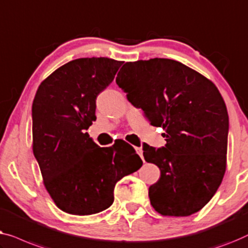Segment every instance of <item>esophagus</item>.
Masks as SVG:
<instances>
[{"instance_id":"obj_1","label":"esophagus","mask_w":248,"mask_h":248,"mask_svg":"<svg viewBox=\"0 0 248 248\" xmlns=\"http://www.w3.org/2000/svg\"><path fill=\"white\" fill-rule=\"evenodd\" d=\"M136 152H137V154L140 156L141 159L144 160V156H142V149L140 147H136Z\"/></svg>"}]
</instances>
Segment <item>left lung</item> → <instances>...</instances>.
Listing matches in <instances>:
<instances>
[{"label": "left lung", "mask_w": 248, "mask_h": 248, "mask_svg": "<svg viewBox=\"0 0 248 248\" xmlns=\"http://www.w3.org/2000/svg\"><path fill=\"white\" fill-rule=\"evenodd\" d=\"M116 82L149 123L165 130V147L144 145V157L160 177L149 186L153 208L186 217L217 192L226 172L229 120L217 86L200 73L167 58L129 62Z\"/></svg>", "instance_id": "left-lung-1"}]
</instances>
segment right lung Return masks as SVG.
Here are the masks:
<instances>
[{"label":"right lung","instance_id":"right-lung-1","mask_svg":"<svg viewBox=\"0 0 248 248\" xmlns=\"http://www.w3.org/2000/svg\"><path fill=\"white\" fill-rule=\"evenodd\" d=\"M124 62L78 58L44 79L32 103V151L44 186L61 210L76 216L101 212L113 203L116 183L142 160L125 141L99 147L90 138L96 96Z\"/></svg>","mask_w":248,"mask_h":248}]
</instances>
